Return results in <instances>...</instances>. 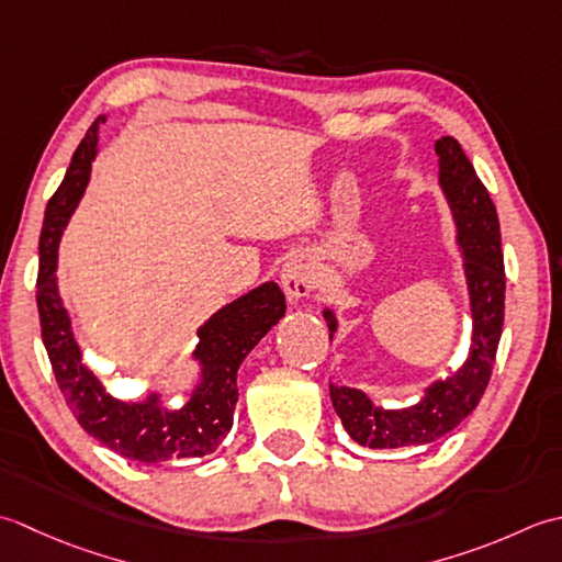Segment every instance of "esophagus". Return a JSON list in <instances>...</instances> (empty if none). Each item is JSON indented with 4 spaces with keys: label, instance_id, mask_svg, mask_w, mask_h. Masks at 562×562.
<instances>
[{
    "label": "esophagus",
    "instance_id": "1",
    "mask_svg": "<svg viewBox=\"0 0 562 562\" xmlns=\"http://www.w3.org/2000/svg\"><path fill=\"white\" fill-rule=\"evenodd\" d=\"M313 283H315V269L311 265V259L303 255H295L285 261L281 269V285H283L285 297H289V303H297L311 295Z\"/></svg>",
    "mask_w": 562,
    "mask_h": 562
}]
</instances>
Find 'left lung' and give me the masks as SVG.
<instances>
[{
    "instance_id": "1",
    "label": "left lung",
    "mask_w": 562,
    "mask_h": 562,
    "mask_svg": "<svg viewBox=\"0 0 562 562\" xmlns=\"http://www.w3.org/2000/svg\"><path fill=\"white\" fill-rule=\"evenodd\" d=\"M439 157V189L453 217L456 247L471 301V349L453 373L431 381L417 403L383 407L359 387L329 383V397L349 437L366 449L427 446L453 431L483 397L505 323V265L495 203L477 179L471 159L451 135L434 143ZM329 341L339 327L331 307L323 311Z\"/></svg>"
}]
</instances>
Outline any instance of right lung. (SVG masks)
Listing matches in <instances>:
<instances>
[{
	"label": "right lung",
	"instance_id": "obj_1",
	"mask_svg": "<svg viewBox=\"0 0 562 562\" xmlns=\"http://www.w3.org/2000/svg\"><path fill=\"white\" fill-rule=\"evenodd\" d=\"M99 116L72 155L60 189L45 209L41 231L38 315L43 345L53 363L57 385L82 429L123 458L162 463L171 458L213 453L233 429L237 403V371L247 353L285 315V297L273 281L235 297L196 329L199 345L191 361L199 366V383L181 407H169L162 391L137 400H121L89 369L77 345L72 317L57 289V247L63 231L85 196L91 162L99 155Z\"/></svg>",
	"mask_w": 562,
	"mask_h": 562
}]
</instances>
